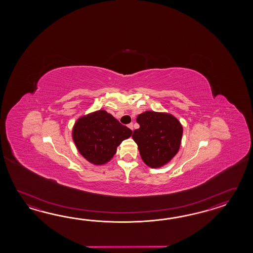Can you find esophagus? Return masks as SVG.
Returning a JSON list of instances; mask_svg holds the SVG:
<instances>
[{"mask_svg": "<svg viewBox=\"0 0 253 253\" xmlns=\"http://www.w3.org/2000/svg\"><path fill=\"white\" fill-rule=\"evenodd\" d=\"M128 126L129 128L131 129V130H133V129H134V126H133V124H132V123H130V124H128V126Z\"/></svg>", "mask_w": 253, "mask_h": 253, "instance_id": "1", "label": "esophagus"}]
</instances>
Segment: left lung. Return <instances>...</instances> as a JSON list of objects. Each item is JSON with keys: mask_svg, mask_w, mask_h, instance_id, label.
Here are the masks:
<instances>
[{"mask_svg": "<svg viewBox=\"0 0 253 253\" xmlns=\"http://www.w3.org/2000/svg\"><path fill=\"white\" fill-rule=\"evenodd\" d=\"M140 125L132 137L140 156L148 167H163L177 154L183 135V126L170 114L145 111L136 118Z\"/></svg>", "mask_w": 253, "mask_h": 253, "instance_id": "obj_1", "label": "left lung"}]
</instances>
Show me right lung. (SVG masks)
Returning <instances> with one entry per match:
<instances>
[{
  "mask_svg": "<svg viewBox=\"0 0 253 253\" xmlns=\"http://www.w3.org/2000/svg\"><path fill=\"white\" fill-rule=\"evenodd\" d=\"M73 140L78 150L94 165H104L117 152L123 140L128 138L132 130L119 123L105 110L82 117L73 127Z\"/></svg>",
  "mask_w": 253,
  "mask_h": 253,
  "instance_id": "obj_1",
  "label": "right lung"
}]
</instances>
